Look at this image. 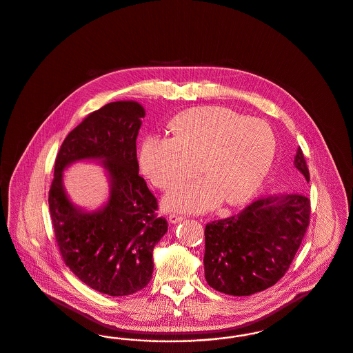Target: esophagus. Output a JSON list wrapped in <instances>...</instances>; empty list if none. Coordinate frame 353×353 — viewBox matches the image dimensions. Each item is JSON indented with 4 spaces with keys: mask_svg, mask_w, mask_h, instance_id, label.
I'll return each instance as SVG.
<instances>
[{
    "mask_svg": "<svg viewBox=\"0 0 353 353\" xmlns=\"http://www.w3.org/2000/svg\"><path fill=\"white\" fill-rule=\"evenodd\" d=\"M184 216L177 214V213H172V214H169V222H172V223H179V222H181V221H184Z\"/></svg>",
    "mask_w": 353,
    "mask_h": 353,
    "instance_id": "obj_1",
    "label": "esophagus"
}]
</instances>
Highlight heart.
Returning a JSON list of instances; mask_svg holds the SVG:
<instances>
[{
    "label": "heart",
    "instance_id": "1",
    "mask_svg": "<svg viewBox=\"0 0 353 353\" xmlns=\"http://www.w3.org/2000/svg\"><path fill=\"white\" fill-rule=\"evenodd\" d=\"M174 137L150 134L140 163L152 184L170 189L202 169L209 174L172 190L169 209L203 212L223 200L246 201L265 180L276 140L261 119L246 118L223 107L189 110L172 121Z\"/></svg>",
    "mask_w": 353,
    "mask_h": 353
}]
</instances>
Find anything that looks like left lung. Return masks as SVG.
Returning <instances> with one entry per match:
<instances>
[{
  "instance_id": "obj_1",
  "label": "left lung",
  "mask_w": 353,
  "mask_h": 353,
  "mask_svg": "<svg viewBox=\"0 0 353 353\" xmlns=\"http://www.w3.org/2000/svg\"><path fill=\"white\" fill-rule=\"evenodd\" d=\"M294 165L310 183L301 148ZM310 213V199L291 193L259 197L235 216L209 222L203 255L208 285L234 296H249L275 285L302 243Z\"/></svg>"
}]
</instances>
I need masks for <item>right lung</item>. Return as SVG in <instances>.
Masks as SVG:
<instances>
[{"mask_svg":"<svg viewBox=\"0 0 353 353\" xmlns=\"http://www.w3.org/2000/svg\"><path fill=\"white\" fill-rule=\"evenodd\" d=\"M144 108L112 101L91 112L61 145L49 190L55 241L68 269L110 296L131 295L150 283L152 252L168 230L157 217V200L139 176L136 137ZM79 159H101L110 177L109 202L87 214L68 200L63 170Z\"/></svg>","mask_w":353,"mask_h":353,"instance_id":"add662e5","label":"right lung"}]
</instances>
